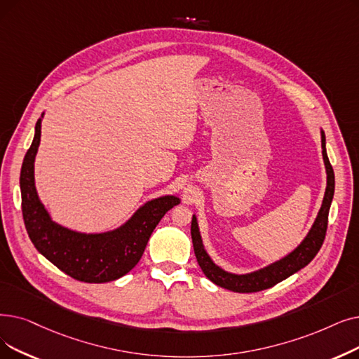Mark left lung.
Wrapping results in <instances>:
<instances>
[{
	"label": "left lung",
	"instance_id": "8db88e82",
	"mask_svg": "<svg viewBox=\"0 0 359 359\" xmlns=\"http://www.w3.org/2000/svg\"><path fill=\"white\" fill-rule=\"evenodd\" d=\"M320 135H321L323 160H324L325 175H327V184H325L324 198L321 202V208L316 217L313 226H311L309 231L306 233V236L301 241L298 246L293 249V251H290L283 258H280L269 264V266L251 273L236 274V273L226 271L220 266H217V264L212 261V258L208 255V252L205 251V246H204V242H202L199 226H198V218L195 214L192 215L191 235H192L195 257L201 270L204 271V274L211 280L212 283H215L220 287H224L227 290L239 292V293L259 292L264 289L273 287L274 285L282 282V280L287 278L296 271H299L301 269L308 266V264L317 255L325 238L327 218H329V211H330V205L334 195V171L329 161V157H327L325 135L323 129H320Z\"/></svg>",
	"mask_w": 359,
	"mask_h": 359
}]
</instances>
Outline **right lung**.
<instances>
[{
    "mask_svg": "<svg viewBox=\"0 0 359 359\" xmlns=\"http://www.w3.org/2000/svg\"><path fill=\"white\" fill-rule=\"evenodd\" d=\"M20 171L22 211L27 235L46 259L70 277L86 283H107L128 274L141 259L147 243L164 214L180 204L176 195L147 201L116 229L86 233L61 226L39 199L35 186V158L41 144V123Z\"/></svg>",
    "mask_w": 359,
    "mask_h": 359,
    "instance_id": "obj_1",
    "label": "right lung"
}]
</instances>
